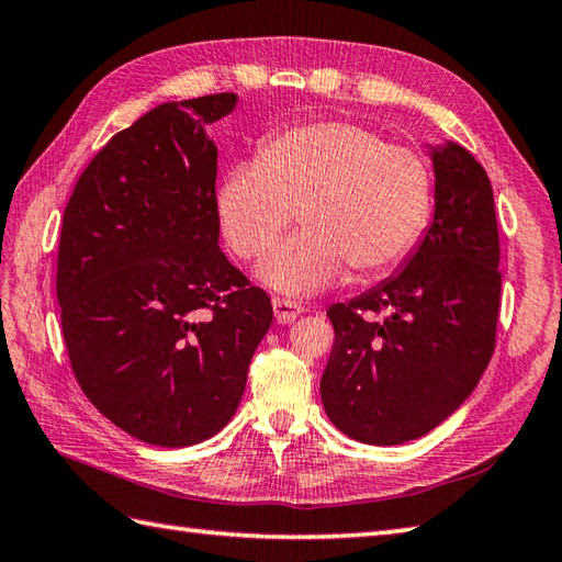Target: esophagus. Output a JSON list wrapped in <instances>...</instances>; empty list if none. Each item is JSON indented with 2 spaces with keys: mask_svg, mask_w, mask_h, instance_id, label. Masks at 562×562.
<instances>
[{
  "mask_svg": "<svg viewBox=\"0 0 562 562\" xmlns=\"http://www.w3.org/2000/svg\"><path fill=\"white\" fill-rule=\"evenodd\" d=\"M272 308H274V318H278L280 324H292V321L304 312V306L300 302L280 300V296H274L272 300Z\"/></svg>",
  "mask_w": 562,
  "mask_h": 562,
  "instance_id": "obj_1",
  "label": "esophagus"
}]
</instances>
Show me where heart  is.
I'll return each mask as SVG.
<instances>
[{"mask_svg": "<svg viewBox=\"0 0 562 562\" xmlns=\"http://www.w3.org/2000/svg\"><path fill=\"white\" fill-rule=\"evenodd\" d=\"M300 210L304 232L262 262L270 288L304 294L398 262L429 217V171L415 151L355 123H308L268 137L217 190V217L238 258L268 254Z\"/></svg>", "mask_w": 562, "mask_h": 562, "instance_id": "heart-1", "label": "heart"}]
</instances>
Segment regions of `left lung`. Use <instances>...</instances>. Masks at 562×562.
I'll return each instance as SVG.
<instances>
[{
    "instance_id": "8db88e82",
    "label": "left lung",
    "mask_w": 562,
    "mask_h": 562,
    "mask_svg": "<svg viewBox=\"0 0 562 562\" xmlns=\"http://www.w3.org/2000/svg\"><path fill=\"white\" fill-rule=\"evenodd\" d=\"M435 220L379 288L333 304L336 342L321 398L340 432L403 445L459 408L495 352L499 234L483 166L449 142L432 151Z\"/></svg>"
}]
</instances>
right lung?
<instances>
[{
	"mask_svg": "<svg viewBox=\"0 0 562 562\" xmlns=\"http://www.w3.org/2000/svg\"><path fill=\"white\" fill-rule=\"evenodd\" d=\"M236 93L161 103L109 139L71 190L57 302L77 384L147 445L190 447L232 420L270 296L220 250L217 147Z\"/></svg>",
	"mask_w": 562,
	"mask_h": 562,
	"instance_id": "1",
	"label": "right lung"
}]
</instances>
